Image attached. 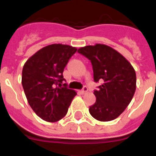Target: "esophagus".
<instances>
[{
  "instance_id": "obj_1",
  "label": "esophagus",
  "mask_w": 156,
  "mask_h": 156,
  "mask_svg": "<svg viewBox=\"0 0 156 156\" xmlns=\"http://www.w3.org/2000/svg\"><path fill=\"white\" fill-rule=\"evenodd\" d=\"M88 92V88L86 87V86H84V88H83L82 90H80V93L82 94H86Z\"/></svg>"
}]
</instances>
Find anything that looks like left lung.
I'll use <instances>...</instances> for the list:
<instances>
[{
    "mask_svg": "<svg viewBox=\"0 0 156 156\" xmlns=\"http://www.w3.org/2000/svg\"><path fill=\"white\" fill-rule=\"evenodd\" d=\"M78 52L90 60L94 81L103 82L94 92L96 101L90 107V113L100 122L112 121L133 98L136 88L135 70L121 53L105 44L82 47Z\"/></svg>",
    "mask_w": 156,
    "mask_h": 156,
    "instance_id": "left-lung-1",
    "label": "left lung"
}]
</instances>
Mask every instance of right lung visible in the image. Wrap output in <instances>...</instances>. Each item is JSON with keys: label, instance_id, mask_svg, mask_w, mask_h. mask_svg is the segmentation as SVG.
Instances as JSON below:
<instances>
[{"label": "right lung", "instance_id": "add662e5", "mask_svg": "<svg viewBox=\"0 0 156 156\" xmlns=\"http://www.w3.org/2000/svg\"><path fill=\"white\" fill-rule=\"evenodd\" d=\"M76 48L51 44L38 50L24 63L22 85L29 105L43 120L55 122L64 118L76 92L61 87L63 71ZM59 86L58 87L57 85Z\"/></svg>", "mask_w": 156, "mask_h": 156}]
</instances>
